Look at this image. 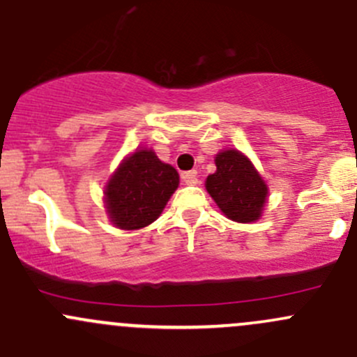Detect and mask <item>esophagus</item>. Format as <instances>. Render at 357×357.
<instances>
[{"label":"esophagus","mask_w":357,"mask_h":357,"mask_svg":"<svg viewBox=\"0 0 357 357\" xmlns=\"http://www.w3.org/2000/svg\"><path fill=\"white\" fill-rule=\"evenodd\" d=\"M181 179L185 185H197L199 183V176H197V171H186L181 174Z\"/></svg>","instance_id":"34e87169"}]
</instances>
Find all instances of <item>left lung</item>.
<instances>
[{"instance_id": "obj_1", "label": "left lung", "mask_w": 357, "mask_h": 357, "mask_svg": "<svg viewBox=\"0 0 357 357\" xmlns=\"http://www.w3.org/2000/svg\"><path fill=\"white\" fill-rule=\"evenodd\" d=\"M214 162L215 172L205 179V190L222 214L245 225L261 219L269 188L250 158L240 150L225 149Z\"/></svg>"}]
</instances>
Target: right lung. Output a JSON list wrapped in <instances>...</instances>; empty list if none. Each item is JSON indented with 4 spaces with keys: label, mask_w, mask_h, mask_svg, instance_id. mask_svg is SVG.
I'll use <instances>...</instances> for the list:
<instances>
[{
    "label": "right lung",
    "mask_w": 357,
    "mask_h": 357,
    "mask_svg": "<svg viewBox=\"0 0 357 357\" xmlns=\"http://www.w3.org/2000/svg\"><path fill=\"white\" fill-rule=\"evenodd\" d=\"M179 186V174L152 149L122 158L103 190L107 215L119 229L132 231L152 225Z\"/></svg>",
    "instance_id": "add662e5"
}]
</instances>
